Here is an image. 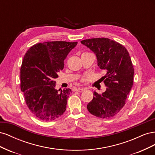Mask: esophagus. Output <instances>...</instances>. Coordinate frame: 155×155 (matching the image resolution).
<instances>
[{"label": "esophagus", "mask_w": 155, "mask_h": 155, "mask_svg": "<svg viewBox=\"0 0 155 155\" xmlns=\"http://www.w3.org/2000/svg\"><path fill=\"white\" fill-rule=\"evenodd\" d=\"M76 91L79 92H82L83 91H84V89L81 88H78L77 90H76Z\"/></svg>", "instance_id": "1"}]
</instances>
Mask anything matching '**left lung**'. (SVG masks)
I'll use <instances>...</instances> for the list:
<instances>
[{
    "instance_id": "left-lung-1",
    "label": "left lung",
    "mask_w": 155,
    "mask_h": 155,
    "mask_svg": "<svg viewBox=\"0 0 155 155\" xmlns=\"http://www.w3.org/2000/svg\"><path fill=\"white\" fill-rule=\"evenodd\" d=\"M81 43L96 54L97 66L106 71L101 78L106 91L101 94L94 92L87 109L98 118H110L124 107L133 85L134 70L129 54L122 45L108 38L85 39Z\"/></svg>"
}]
</instances>
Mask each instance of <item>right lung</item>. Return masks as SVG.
Here are the masks:
<instances>
[{
    "mask_svg": "<svg viewBox=\"0 0 155 155\" xmlns=\"http://www.w3.org/2000/svg\"><path fill=\"white\" fill-rule=\"evenodd\" d=\"M78 42L48 41L32 46L21 68V88L33 114L45 121L58 118L66 110L71 89L55 88L54 79L64 68V60Z\"/></svg>",
    "mask_w": 155,
    "mask_h": 155,
    "instance_id": "add662e5",
    "label": "right lung"
}]
</instances>
